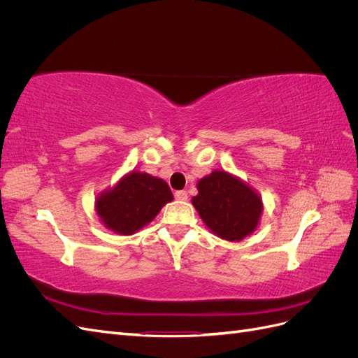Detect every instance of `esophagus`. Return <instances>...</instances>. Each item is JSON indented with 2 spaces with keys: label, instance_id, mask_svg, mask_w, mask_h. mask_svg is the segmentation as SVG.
Masks as SVG:
<instances>
[{
  "label": "esophagus",
  "instance_id": "1",
  "mask_svg": "<svg viewBox=\"0 0 358 358\" xmlns=\"http://www.w3.org/2000/svg\"><path fill=\"white\" fill-rule=\"evenodd\" d=\"M175 197H176V200L187 201L188 200V194H187V191H178V192H175Z\"/></svg>",
  "mask_w": 358,
  "mask_h": 358
}]
</instances>
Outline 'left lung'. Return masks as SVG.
Instances as JSON below:
<instances>
[{"label":"left lung","instance_id":"1","mask_svg":"<svg viewBox=\"0 0 358 358\" xmlns=\"http://www.w3.org/2000/svg\"><path fill=\"white\" fill-rule=\"evenodd\" d=\"M197 189L191 203L215 236L241 242L258 229L263 213L262 196L241 178L213 170L197 182Z\"/></svg>","mask_w":358,"mask_h":358}]
</instances>
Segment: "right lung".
<instances>
[{"mask_svg":"<svg viewBox=\"0 0 358 358\" xmlns=\"http://www.w3.org/2000/svg\"><path fill=\"white\" fill-rule=\"evenodd\" d=\"M173 200L166 180L133 170L95 197L100 222L116 234L131 236L152 222L159 210Z\"/></svg>","mask_w":358,"mask_h":358,"instance_id":"obj_1","label":"right lung"}]
</instances>
